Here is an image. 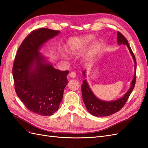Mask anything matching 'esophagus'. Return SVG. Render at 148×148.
Instances as JSON below:
<instances>
[{
    "mask_svg": "<svg viewBox=\"0 0 148 148\" xmlns=\"http://www.w3.org/2000/svg\"><path fill=\"white\" fill-rule=\"evenodd\" d=\"M69 77L71 78H75L76 77V73L75 71H71L69 73Z\"/></svg>",
    "mask_w": 148,
    "mask_h": 148,
    "instance_id": "obj_1",
    "label": "esophagus"
}]
</instances>
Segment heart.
<instances>
[{"instance_id":"obj_1","label":"heart","mask_w":148,"mask_h":148,"mask_svg":"<svg viewBox=\"0 0 148 148\" xmlns=\"http://www.w3.org/2000/svg\"><path fill=\"white\" fill-rule=\"evenodd\" d=\"M95 39L92 35H85L81 37L71 38L69 39L67 44L68 51L71 53H76L82 50L83 48L90 44ZM103 45V42L101 39H97L94 42L92 53L95 54L101 51Z\"/></svg>"}]
</instances>
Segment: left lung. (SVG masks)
Returning a JSON list of instances; mask_svg holds the SVG:
<instances>
[{
	"mask_svg": "<svg viewBox=\"0 0 148 148\" xmlns=\"http://www.w3.org/2000/svg\"><path fill=\"white\" fill-rule=\"evenodd\" d=\"M117 44L119 45H126L135 63V74L131 82L130 88L127 92L122 97L114 101H106L99 99L97 97L89 87L86 79H84L82 85V91L83 100L86 106V108L91 115L95 117H106L119 112L126 103L128 97L133 90L136 82V62L135 57L132 52L130 46H129L127 39L120 32H117ZM83 75L86 78V70L83 71Z\"/></svg>",
	"mask_w": 148,
	"mask_h": 148,
	"instance_id": "obj_1",
	"label": "left lung"
}]
</instances>
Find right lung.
Wrapping results in <instances>:
<instances>
[{"label":"right lung","mask_w":148,"mask_h":148,"mask_svg":"<svg viewBox=\"0 0 148 148\" xmlns=\"http://www.w3.org/2000/svg\"><path fill=\"white\" fill-rule=\"evenodd\" d=\"M60 31L48 28L33 31L22 42L12 72L17 96L26 108L43 116L59 109L69 71L56 69L39 50Z\"/></svg>","instance_id":"add662e5"}]
</instances>
